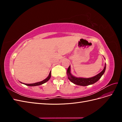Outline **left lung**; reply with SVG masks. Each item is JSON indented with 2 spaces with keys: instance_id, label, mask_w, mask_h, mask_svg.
<instances>
[{
  "instance_id": "1",
  "label": "left lung",
  "mask_w": 122,
  "mask_h": 122,
  "mask_svg": "<svg viewBox=\"0 0 122 122\" xmlns=\"http://www.w3.org/2000/svg\"><path fill=\"white\" fill-rule=\"evenodd\" d=\"M105 69H106V64H105L104 68L102 70V71H101L100 73H99L98 74L96 75L94 77H91V78H77V77H75L71 75V73H70V66L67 71V74L68 76V79L73 83L78 85V86H88V85L93 84L95 82H96L97 81H98L99 79L101 78V76L103 75V74L104 73Z\"/></svg>"
}]
</instances>
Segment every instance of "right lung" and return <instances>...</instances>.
I'll use <instances>...</instances> for the list:
<instances>
[{"label":"right lung","mask_w":122,"mask_h":122,"mask_svg":"<svg viewBox=\"0 0 122 122\" xmlns=\"http://www.w3.org/2000/svg\"><path fill=\"white\" fill-rule=\"evenodd\" d=\"M51 77V72H50L49 74L48 75V76L47 78L43 80V81H40V82H36V83H31V84H26V83H24V84L26 85V86H40V85H41L44 83L46 82L47 81H48Z\"/></svg>","instance_id":"right-lung-1"}]
</instances>
